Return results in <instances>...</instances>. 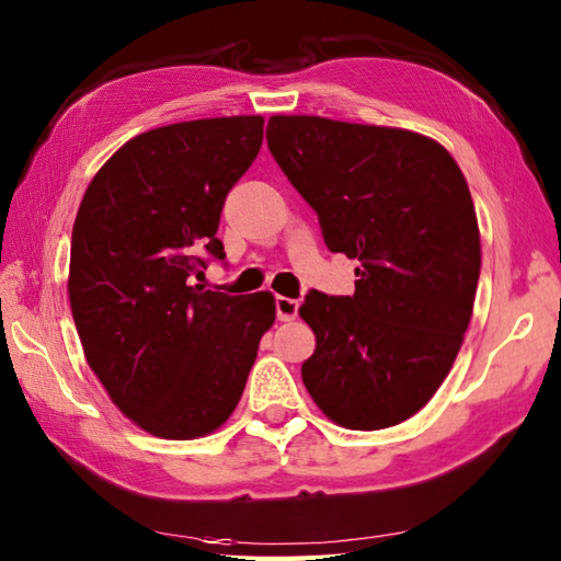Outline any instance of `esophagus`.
Instances as JSON below:
<instances>
[{"label": "esophagus", "instance_id": "obj_1", "mask_svg": "<svg viewBox=\"0 0 561 561\" xmlns=\"http://www.w3.org/2000/svg\"><path fill=\"white\" fill-rule=\"evenodd\" d=\"M274 309H277L279 321H291V319H297V313H299V301H294L289 297H277L274 299Z\"/></svg>", "mask_w": 561, "mask_h": 561}]
</instances>
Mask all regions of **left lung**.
<instances>
[{"instance_id":"1","label":"left lung","mask_w":561,"mask_h":561,"mask_svg":"<svg viewBox=\"0 0 561 561\" xmlns=\"http://www.w3.org/2000/svg\"><path fill=\"white\" fill-rule=\"evenodd\" d=\"M267 147L319 216L325 248L360 262L353 297H304L316 333L304 385L348 430L410 420L451 370L481 274L461 169L414 131L307 115L270 117Z\"/></svg>"}]
</instances>
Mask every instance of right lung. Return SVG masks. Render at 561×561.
<instances>
[{"label": "right lung", "mask_w": 561, "mask_h": 561, "mask_svg": "<svg viewBox=\"0 0 561 561\" xmlns=\"http://www.w3.org/2000/svg\"><path fill=\"white\" fill-rule=\"evenodd\" d=\"M260 115L149 129L110 157L80 203L68 294L88 365L122 412L161 439H196L245 390L270 291L191 284L213 260L230 188L262 147Z\"/></svg>", "instance_id": "right-lung-1"}]
</instances>
